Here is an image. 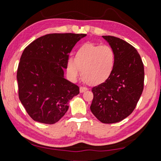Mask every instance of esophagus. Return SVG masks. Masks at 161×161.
I'll return each instance as SVG.
<instances>
[{
  "instance_id": "1",
  "label": "esophagus",
  "mask_w": 161,
  "mask_h": 161,
  "mask_svg": "<svg viewBox=\"0 0 161 161\" xmlns=\"http://www.w3.org/2000/svg\"><path fill=\"white\" fill-rule=\"evenodd\" d=\"M86 90H87V88H86V87H85V86H80V91L81 93H82V92H85V91H86Z\"/></svg>"
}]
</instances>
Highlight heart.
Instances as JSON below:
<instances>
[{
    "label": "heart",
    "instance_id": "b5f03b06",
    "mask_svg": "<svg viewBox=\"0 0 161 161\" xmlns=\"http://www.w3.org/2000/svg\"><path fill=\"white\" fill-rule=\"evenodd\" d=\"M115 61V51L111 46L86 43L78 49L75 59H68L67 72L70 78L75 80L82 71V76L86 82L96 85L108 78Z\"/></svg>",
    "mask_w": 161,
    "mask_h": 161
}]
</instances>
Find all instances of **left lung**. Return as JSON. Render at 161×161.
I'll list each match as a JSON object with an SVG mask.
<instances>
[{"instance_id":"left-lung-1","label":"left lung","mask_w":161,"mask_h":161,"mask_svg":"<svg viewBox=\"0 0 161 161\" xmlns=\"http://www.w3.org/2000/svg\"><path fill=\"white\" fill-rule=\"evenodd\" d=\"M116 53L111 75L92 89L90 109L103 124L122 121L133 112L143 90L144 67L140 54L129 43L119 37L102 36Z\"/></svg>"}]
</instances>
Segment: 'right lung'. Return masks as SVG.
Segmentation results:
<instances>
[{"label":"right lung","mask_w":161,"mask_h":161,"mask_svg":"<svg viewBox=\"0 0 161 161\" xmlns=\"http://www.w3.org/2000/svg\"><path fill=\"white\" fill-rule=\"evenodd\" d=\"M86 34L52 33L37 38L24 50L17 71L18 96L35 121L53 124L80 93L77 85L64 77L69 54Z\"/></svg>","instance_id":"obj_1"}]
</instances>
